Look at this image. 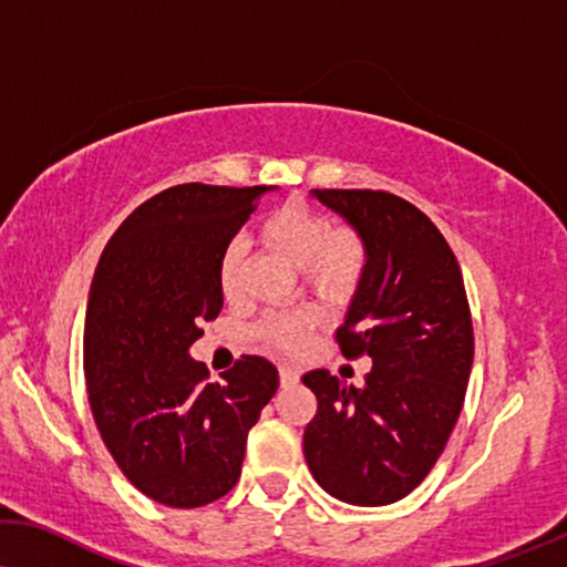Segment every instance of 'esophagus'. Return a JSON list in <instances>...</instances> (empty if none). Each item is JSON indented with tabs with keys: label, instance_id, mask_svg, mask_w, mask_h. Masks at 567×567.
<instances>
[{
	"label": "esophagus",
	"instance_id": "34e87169",
	"mask_svg": "<svg viewBox=\"0 0 567 567\" xmlns=\"http://www.w3.org/2000/svg\"><path fill=\"white\" fill-rule=\"evenodd\" d=\"M280 382H282V388L295 385V382H298V372H295L292 367H280Z\"/></svg>",
	"mask_w": 567,
	"mask_h": 567
}]
</instances>
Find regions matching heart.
I'll return each instance as SVG.
<instances>
[{
  "instance_id": "obj_1",
  "label": "heart",
  "mask_w": 567,
  "mask_h": 567,
  "mask_svg": "<svg viewBox=\"0 0 567 567\" xmlns=\"http://www.w3.org/2000/svg\"><path fill=\"white\" fill-rule=\"evenodd\" d=\"M257 236L269 251L300 267L306 285L321 298H347L360 282L367 261L362 236L349 226H331V220L306 200H287L269 213ZM244 269L246 246L241 238H234L223 246L218 259V285L226 298H236L241 290ZM313 329L316 316L310 310H285L261 318L257 339L275 352H295Z\"/></svg>"
}]
</instances>
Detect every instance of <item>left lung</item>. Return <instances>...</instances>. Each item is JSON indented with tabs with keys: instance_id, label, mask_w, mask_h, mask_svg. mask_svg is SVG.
<instances>
[{
	"instance_id": "obj_1",
	"label": "left lung",
	"mask_w": 567,
	"mask_h": 567,
	"mask_svg": "<svg viewBox=\"0 0 567 567\" xmlns=\"http://www.w3.org/2000/svg\"><path fill=\"white\" fill-rule=\"evenodd\" d=\"M362 236L367 261L337 341L367 354L364 385L329 370L302 374L318 411L302 434L316 483L354 506H388L436 465L465 401L473 318L457 259L440 228L382 189H313Z\"/></svg>"
}]
</instances>
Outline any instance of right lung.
<instances>
[{
    "label": "right lung",
    "instance_id": "obj_1",
    "mask_svg": "<svg viewBox=\"0 0 567 567\" xmlns=\"http://www.w3.org/2000/svg\"><path fill=\"white\" fill-rule=\"evenodd\" d=\"M269 189H164L127 215L94 269L84 323L92 416L123 475L156 504L197 508L226 496L280 385L265 357L244 354L223 382L189 357L223 308V246Z\"/></svg>",
    "mask_w": 567,
    "mask_h": 567
}]
</instances>
